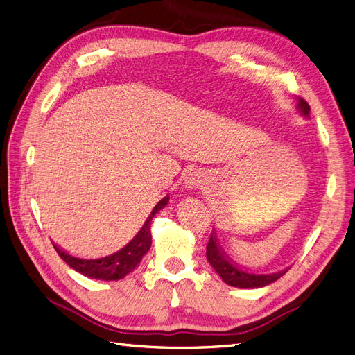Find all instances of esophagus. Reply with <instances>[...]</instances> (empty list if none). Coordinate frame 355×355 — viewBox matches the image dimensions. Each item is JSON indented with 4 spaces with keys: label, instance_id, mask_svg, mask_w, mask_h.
Instances as JSON below:
<instances>
[{
    "label": "esophagus",
    "instance_id": "esophagus-1",
    "mask_svg": "<svg viewBox=\"0 0 355 355\" xmlns=\"http://www.w3.org/2000/svg\"><path fill=\"white\" fill-rule=\"evenodd\" d=\"M205 182H206V176L201 173V171L194 170V171H189V173L185 176L184 187H185V189L193 191V189H198L203 187Z\"/></svg>",
    "mask_w": 355,
    "mask_h": 355
}]
</instances>
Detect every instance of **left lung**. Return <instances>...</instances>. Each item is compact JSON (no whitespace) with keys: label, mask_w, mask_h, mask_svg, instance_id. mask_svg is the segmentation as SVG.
<instances>
[{"label":"left lung","mask_w":355,"mask_h":355,"mask_svg":"<svg viewBox=\"0 0 355 355\" xmlns=\"http://www.w3.org/2000/svg\"><path fill=\"white\" fill-rule=\"evenodd\" d=\"M297 109L303 114V116L309 118V112L311 107L309 104L306 103L303 98H297ZM206 257L209 264L214 267L215 272L221 276V279L232 285V286H237V288H261V286L270 285L275 281L279 279L281 276H284L286 272H288L290 267L281 270V272H275V273H266V275H260V273H252V272H246L243 269H241L237 264L233 263L232 258H230L224 249L219 245L218 239H216V233L215 230L210 234L209 243L206 246Z\"/></svg>","instance_id":"left-lung-1"}]
</instances>
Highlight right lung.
I'll list each match as a JSON object with an SVG mask.
<instances>
[{"instance_id": "1", "label": "right lung", "mask_w": 355, "mask_h": 355, "mask_svg": "<svg viewBox=\"0 0 355 355\" xmlns=\"http://www.w3.org/2000/svg\"><path fill=\"white\" fill-rule=\"evenodd\" d=\"M168 203V196L159 200L157 206L152 209L150 215L148 216L146 223L143 224L140 232L132 237V241L127 243L119 251L114 254L101 257V258H79L74 257L69 252H65L64 249L56 246L53 243L55 251L62 260L69 264L71 269L76 272L82 273L83 276L92 277V279L100 281H119L123 276H127L130 272H132L139 263L141 261L143 255H145L152 245V234H150V223L152 218L158 214L162 207H166Z\"/></svg>"}]
</instances>
